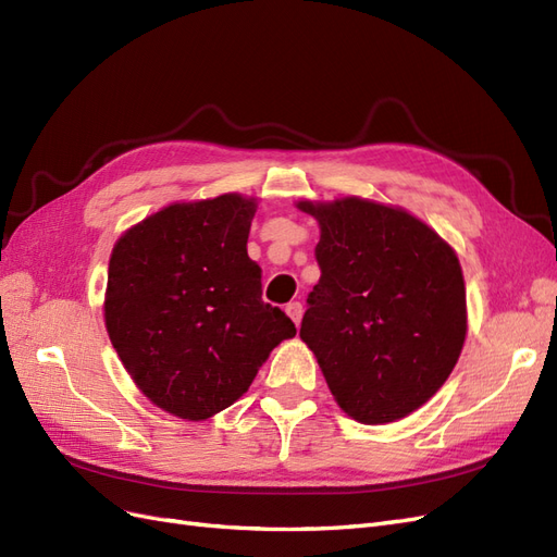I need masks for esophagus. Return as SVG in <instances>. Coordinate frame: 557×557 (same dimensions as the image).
I'll return each instance as SVG.
<instances>
[{
  "instance_id": "obj_1",
  "label": "esophagus",
  "mask_w": 557,
  "mask_h": 557,
  "mask_svg": "<svg viewBox=\"0 0 557 557\" xmlns=\"http://www.w3.org/2000/svg\"><path fill=\"white\" fill-rule=\"evenodd\" d=\"M285 313H288L293 318V323L299 325L301 323V315H305V307L299 305V301H290L288 307H285Z\"/></svg>"
}]
</instances>
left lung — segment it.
<instances>
[{
  "instance_id": "8db88e82",
  "label": "left lung",
  "mask_w": 557,
  "mask_h": 557,
  "mask_svg": "<svg viewBox=\"0 0 557 557\" xmlns=\"http://www.w3.org/2000/svg\"><path fill=\"white\" fill-rule=\"evenodd\" d=\"M320 227V281L299 336L342 411L364 425L413 413L440 391L467 336L455 250L407 209L362 197L297 201Z\"/></svg>"
}]
</instances>
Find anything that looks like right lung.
I'll list each match as a JSON object with an SVG mask.
<instances>
[{
  "label": "right lung",
  "instance_id": "obj_1",
  "mask_svg": "<svg viewBox=\"0 0 557 557\" xmlns=\"http://www.w3.org/2000/svg\"><path fill=\"white\" fill-rule=\"evenodd\" d=\"M256 197L174 201L132 225L109 260L104 323L134 385L183 420L237 401L295 323L262 301L246 242Z\"/></svg>",
  "mask_w": 557,
  "mask_h": 557
}]
</instances>
